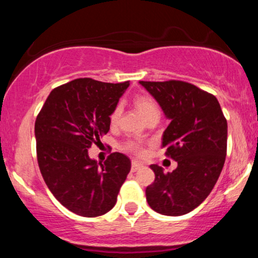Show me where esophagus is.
<instances>
[{"instance_id": "34e87169", "label": "esophagus", "mask_w": 258, "mask_h": 258, "mask_svg": "<svg viewBox=\"0 0 258 258\" xmlns=\"http://www.w3.org/2000/svg\"><path fill=\"white\" fill-rule=\"evenodd\" d=\"M141 167H142V164H139L138 161H132L131 170L133 171V172H136V171H138Z\"/></svg>"}]
</instances>
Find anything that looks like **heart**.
Masks as SVG:
<instances>
[{
	"label": "heart",
	"instance_id": "b5f03b06",
	"mask_svg": "<svg viewBox=\"0 0 258 258\" xmlns=\"http://www.w3.org/2000/svg\"><path fill=\"white\" fill-rule=\"evenodd\" d=\"M133 104H135L136 109L141 112L142 116L144 119L148 120L153 116H159V108L156 105L155 100H154L152 97L147 96V94H139V96H136L133 98ZM121 109L120 106H115L114 110L111 111L110 116H109V120H110L111 125H115L117 122L120 117ZM146 146L147 143L142 139H128V141L125 142L123 144V149L126 152L133 154V155L137 156H143L146 154Z\"/></svg>",
	"mask_w": 258,
	"mask_h": 258
}]
</instances>
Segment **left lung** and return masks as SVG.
<instances>
[{
  "label": "left lung",
  "instance_id": "1",
  "mask_svg": "<svg viewBox=\"0 0 258 258\" xmlns=\"http://www.w3.org/2000/svg\"><path fill=\"white\" fill-rule=\"evenodd\" d=\"M171 120L162 136L165 155L177 161L172 172L152 165L153 184L146 189L154 211L182 216L209 197L227 155V120L214 94L179 80L139 81Z\"/></svg>",
  "mask_w": 258,
  "mask_h": 258
}]
</instances>
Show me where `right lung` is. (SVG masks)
<instances>
[{"mask_svg": "<svg viewBox=\"0 0 258 258\" xmlns=\"http://www.w3.org/2000/svg\"><path fill=\"white\" fill-rule=\"evenodd\" d=\"M128 86L73 80L49 93L35 121L44 182L61 205L82 217L110 211L131 170V160L121 153H111L103 164L88 156V148L109 132V116Z\"/></svg>", "mask_w": 258, "mask_h": 258, "instance_id": "right-lung-1", "label": "right lung"}]
</instances>
